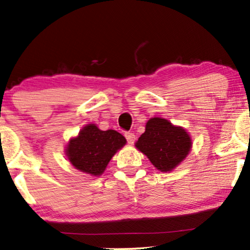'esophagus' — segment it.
I'll return each instance as SVG.
<instances>
[{"mask_svg": "<svg viewBox=\"0 0 250 250\" xmlns=\"http://www.w3.org/2000/svg\"><path fill=\"white\" fill-rule=\"evenodd\" d=\"M125 139H126V141H128L129 145H132L136 141V135H135V133H132V132H125Z\"/></svg>", "mask_w": 250, "mask_h": 250, "instance_id": "1", "label": "esophagus"}]
</instances>
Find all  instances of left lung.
Returning <instances> with one entry per match:
<instances>
[{"instance_id": "obj_1", "label": "left lung", "mask_w": 250, "mask_h": 250, "mask_svg": "<svg viewBox=\"0 0 250 250\" xmlns=\"http://www.w3.org/2000/svg\"><path fill=\"white\" fill-rule=\"evenodd\" d=\"M137 149L147 156L161 172H170L191 150V137L181 126L162 118H151L139 137Z\"/></svg>"}]
</instances>
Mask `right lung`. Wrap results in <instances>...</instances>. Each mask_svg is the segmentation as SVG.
<instances>
[{
    "instance_id": "add662e5",
    "label": "right lung",
    "mask_w": 250,
    "mask_h": 250,
    "mask_svg": "<svg viewBox=\"0 0 250 250\" xmlns=\"http://www.w3.org/2000/svg\"><path fill=\"white\" fill-rule=\"evenodd\" d=\"M125 143V138L115 130L102 131L95 125H88L76 138L70 139L66 154L75 168L98 176Z\"/></svg>"
}]
</instances>
